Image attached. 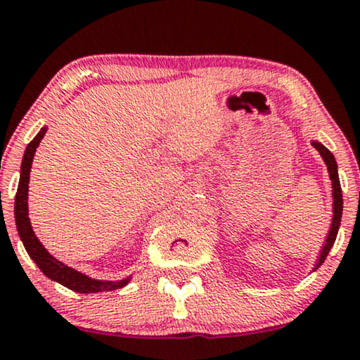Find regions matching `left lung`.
Returning a JSON list of instances; mask_svg holds the SVG:
<instances>
[{"instance_id": "obj_1", "label": "left lung", "mask_w": 360, "mask_h": 360, "mask_svg": "<svg viewBox=\"0 0 360 360\" xmlns=\"http://www.w3.org/2000/svg\"><path fill=\"white\" fill-rule=\"evenodd\" d=\"M314 147L319 150L320 155H322V158H323V161H326V164H327L328 176H330L332 188H333V219H332V228H330V233H328V236H327V243H326V246H323L322 253H320L317 266H315V268H319L323 262H326L328 251H330L333 243H335L337 233H339V226H340L342 207H344V201H342V188H340V181H339V172H337L335 158H333V154L327 149V147H323L322 144H319V142H314Z\"/></svg>"}]
</instances>
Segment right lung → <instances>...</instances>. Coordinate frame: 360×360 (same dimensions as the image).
Returning <instances> with one entry per match:
<instances>
[{
	"label": "right lung",
	"instance_id": "obj_1",
	"mask_svg": "<svg viewBox=\"0 0 360 360\" xmlns=\"http://www.w3.org/2000/svg\"><path fill=\"white\" fill-rule=\"evenodd\" d=\"M46 129H41L37 134V137L30 142L27 150H25L23 162H21V174H20V184L18 191L15 196V221L16 229H18V235L23 241L25 250L28 251L30 258L37 263V266L49 278L58 281L63 287L73 290V292L79 293H95V292H110V290L122 288L129 283L131 278H124L120 281H97L89 278V276L79 274V271L72 270L63 263L56 262L51 255L43 248L40 241L34 236L32 224H30L28 218V181H30V171H32V162L34 150H37L38 144L45 136Z\"/></svg>",
	"mask_w": 360,
	"mask_h": 360
}]
</instances>
